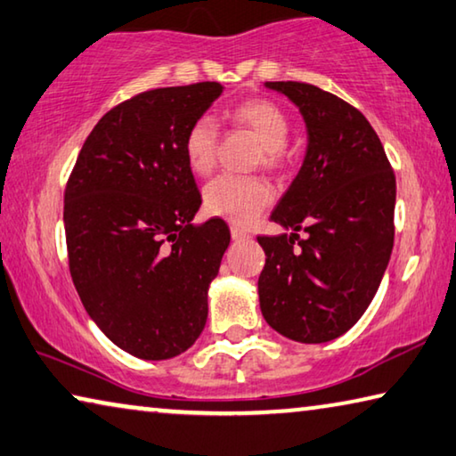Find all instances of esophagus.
Wrapping results in <instances>:
<instances>
[{"mask_svg": "<svg viewBox=\"0 0 456 456\" xmlns=\"http://www.w3.org/2000/svg\"><path fill=\"white\" fill-rule=\"evenodd\" d=\"M231 237H233L235 241H240V240H248L249 233L240 225H231Z\"/></svg>", "mask_w": 456, "mask_h": 456, "instance_id": "1", "label": "esophagus"}]
</instances>
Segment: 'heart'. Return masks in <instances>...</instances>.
Wrapping results in <instances>:
<instances>
[{"mask_svg": "<svg viewBox=\"0 0 456 456\" xmlns=\"http://www.w3.org/2000/svg\"><path fill=\"white\" fill-rule=\"evenodd\" d=\"M225 121L245 129L262 143L259 162L270 170L284 168L288 162V137L292 132V119L284 107L264 97L243 99L225 111ZM219 150V129L216 124L200 115L186 129L183 140V154L194 175L205 176L213 170ZM205 208L215 216L233 223H249L262 208L270 205L272 189L262 178H240L223 175L207 184Z\"/></svg>", "mask_w": 456, "mask_h": 456, "instance_id": "obj_1", "label": "heart"}]
</instances>
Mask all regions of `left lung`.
Listing matches in <instances>:
<instances>
[{
	"label": "left lung",
	"instance_id": "obj_1",
	"mask_svg": "<svg viewBox=\"0 0 456 456\" xmlns=\"http://www.w3.org/2000/svg\"><path fill=\"white\" fill-rule=\"evenodd\" d=\"M265 85L298 105L308 151L270 216L294 233L257 235L265 251L259 306L280 335L327 343L363 316L384 278L394 248L395 175L357 107L308 83Z\"/></svg>",
	"mask_w": 456,
	"mask_h": 456
}]
</instances>
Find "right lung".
<instances>
[{"label":"right lung","mask_w":456,"mask_h":456,"mask_svg":"<svg viewBox=\"0 0 456 456\" xmlns=\"http://www.w3.org/2000/svg\"><path fill=\"white\" fill-rule=\"evenodd\" d=\"M221 93L205 81L121 101L93 127L67 180L72 281L97 327L134 357H176L205 329L231 233L223 219L191 223L202 199L183 140Z\"/></svg>","instance_id":"add662e5"}]
</instances>
